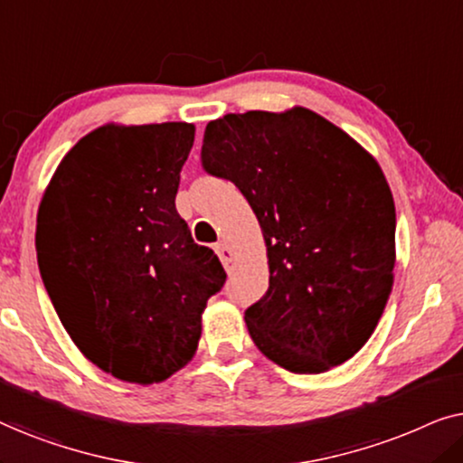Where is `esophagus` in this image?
Wrapping results in <instances>:
<instances>
[{
	"label": "esophagus",
	"instance_id": "obj_1",
	"mask_svg": "<svg viewBox=\"0 0 463 463\" xmlns=\"http://www.w3.org/2000/svg\"><path fill=\"white\" fill-rule=\"evenodd\" d=\"M214 250H217V255L221 259V263H223V268L227 271H232L233 265H236V257H233V250L230 249V244L219 242L217 246H214Z\"/></svg>",
	"mask_w": 463,
	"mask_h": 463
}]
</instances>
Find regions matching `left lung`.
<instances>
[{
    "mask_svg": "<svg viewBox=\"0 0 463 463\" xmlns=\"http://www.w3.org/2000/svg\"><path fill=\"white\" fill-rule=\"evenodd\" d=\"M202 166L232 181L261 225L269 288L244 312L261 354L306 375L352 358L394 284V198L375 157L293 107L208 122Z\"/></svg>",
    "mask_w": 463,
    "mask_h": 463,
    "instance_id": "1",
    "label": "left lung"
}]
</instances>
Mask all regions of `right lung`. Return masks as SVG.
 I'll list each match as a JSON object with an SVG mask.
<instances>
[{"instance_id":"obj_1","label":"right lung","mask_w":463,"mask_h":463,"mask_svg":"<svg viewBox=\"0 0 463 463\" xmlns=\"http://www.w3.org/2000/svg\"><path fill=\"white\" fill-rule=\"evenodd\" d=\"M194 135L185 122L100 126L62 157L37 213V263L62 326L124 382H164L194 358L227 278L175 206Z\"/></svg>"}]
</instances>
